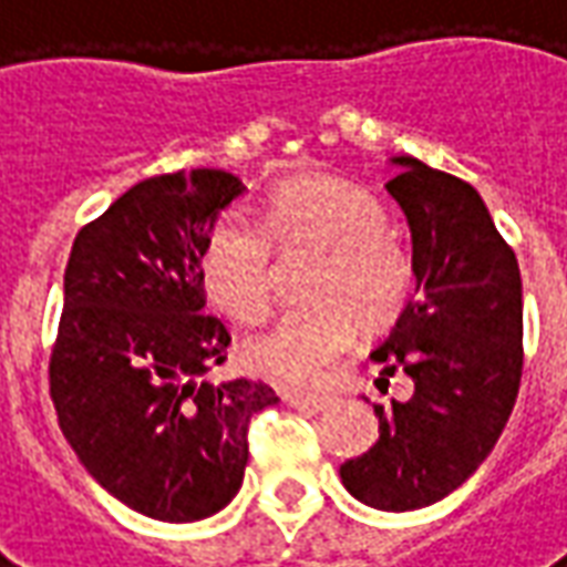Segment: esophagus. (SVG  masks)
<instances>
[{
	"instance_id": "1",
	"label": "esophagus",
	"mask_w": 567,
	"mask_h": 567,
	"mask_svg": "<svg viewBox=\"0 0 567 567\" xmlns=\"http://www.w3.org/2000/svg\"><path fill=\"white\" fill-rule=\"evenodd\" d=\"M285 401L297 410H307V413H319L324 406L331 404V398H324V394H297V392H288L285 394Z\"/></svg>"
}]
</instances>
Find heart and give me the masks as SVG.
<instances>
[{
  "label": "heart",
  "instance_id": "1",
  "mask_svg": "<svg viewBox=\"0 0 567 567\" xmlns=\"http://www.w3.org/2000/svg\"><path fill=\"white\" fill-rule=\"evenodd\" d=\"M389 212L368 187L340 178H297L276 187L255 224L221 212L199 248V282L224 316L258 321L272 300V246L319 248L309 307L291 309L246 343V364L279 385H319L355 331H385L401 319L416 270L389 234Z\"/></svg>",
  "mask_w": 567,
  "mask_h": 567
}]
</instances>
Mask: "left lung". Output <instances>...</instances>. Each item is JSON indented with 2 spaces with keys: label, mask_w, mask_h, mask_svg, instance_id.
<instances>
[{
  "label": "left lung",
  "mask_w": 567,
  "mask_h": 567,
  "mask_svg": "<svg viewBox=\"0 0 567 567\" xmlns=\"http://www.w3.org/2000/svg\"><path fill=\"white\" fill-rule=\"evenodd\" d=\"M392 163L416 297L370 358L380 382L401 370L413 394L373 404L380 440L340 480L361 504L404 513L446 498L498 443L523 380V279L474 187L416 157Z\"/></svg>",
  "instance_id": "left-lung-1"
}]
</instances>
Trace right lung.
I'll use <instances>...</instances> for the list:
<instances>
[{"instance_id":"right-lung-1","label":"right lung","mask_w":567,"mask_h":567,"mask_svg":"<svg viewBox=\"0 0 567 567\" xmlns=\"http://www.w3.org/2000/svg\"><path fill=\"white\" fill-rule=\"evenodd\" d=\"M243 190L224 169L145 178L81 227L63 276L48 364L60 431L109 495L163 523L234 501L248 422L279 401L267 382L209 377L230 333L203 309L199 248Z\"/></svg>"}]
</instances>
